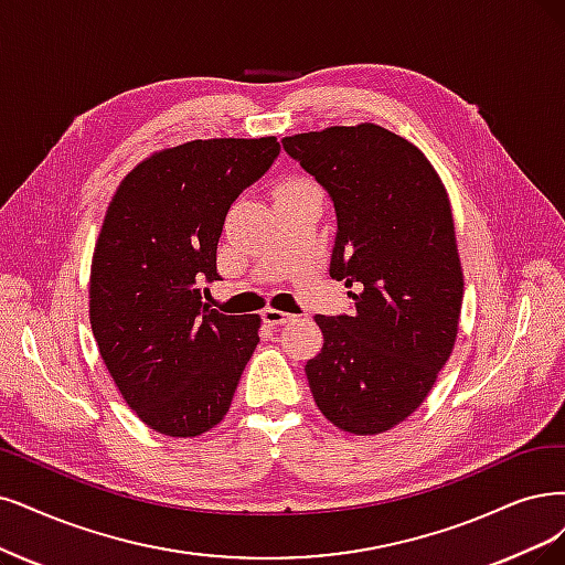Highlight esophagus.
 Segmentation results:
<instances>
[{"mask_svg": "<svg viewBox=\"0 0 565 565\" xmlns=\"http://www.w3.org/2000/svg\"><path fill=\"white\" fill-rule=\"evenodd\" d=\"M294 319H296L294 315H288V311H281V309H275V307H267V309H263V321H265L269 328L290 323Z\"/></svg>", "mask_w": 565, "mask_h": 565, "instance_id": "1", "label": "esophagus"}]
</instances>
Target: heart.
I'll list each match as a JSON object with an SVG mask.
<instances>
[{
	"label": "heart",
	"instance_id": "1",
	"mask_svg": "<svg viewBox=\"0 0 565 565\" xmlns=\"http://www.w3.org/2000/svg\"><path fill=\"white\" fill-rule=\"evenodd\" d=\"M302 183H305L302 179H284V181H279V183H277V188H275V195L286 193V191H294V188H298V185H302Z\"/></svg>",
	"mask_w": 565,
	"mask_h": 565
}]
</instances>
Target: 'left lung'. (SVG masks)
I'll return each mask as SVG.
<instances>
[{"label": "left lung", "instance_id": "8db88e82", "mask_svg": "<svg viewBox=\"0 0 565 565\" xmlns=\"http://www.w3.org/2000/svg\"><path fill=\"white\" fill-rule=\"evenodd\" d=\"M335 204L330 277L356 311L317 315L323 349L305 365L330 424L377 435L405 422L449 361L463 302L451 204L428 158L382 125L284 137Z\"/></svg>", "mask_w": 565, "mask_h": 565}]
</instances>
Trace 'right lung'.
<instances>
[{"instance_id": "right-lung-1", "label": "right lung", "mask_w": 565, "mask_h": 565, "mask_svg": "<svg viewBox=\"0 0 565 565\" xmlns=\"http://www.w3.org/2000/svg\"><path fill=\"white\" fill-rule=\"evenodd\" d=\"M275 137L195 139L120 181L90 267V326L122 401L156 433L195 437L223 422L260 342V317L202 302L216 281L227 209L279 156ZM206 294V288H204Z\"/></svg>"}]
</instances>
